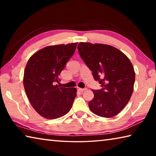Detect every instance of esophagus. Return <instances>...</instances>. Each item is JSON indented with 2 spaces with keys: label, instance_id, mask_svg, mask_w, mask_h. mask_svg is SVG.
<instances>
[{
  "label": "esophagus",
  "instance_id": "esophagus-1",
  "mask_svg": "<svg viewBox=\"0 0 156 156\" xmlns=\"http://www.w3.org/2000/svg\"><path fill=\"white\" fill-rule=\"evenodd\" d=\"M78 90L81 91V92H83V91L87 90V88H83H83H78Z\"/></svg>",
  "mask_w": 156,
  "mask_h": 156
}]
</instances>
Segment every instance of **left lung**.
Instances as JSON below:
<instances>
[{
	"label": "left lung",
	"mask_w": 156,
	"mask_h": 156,
	"mask_svg": "<svg viewBox=\"0 0 156 156\" xmlns=\"http://www.w3.org/2000/svg\"><path fill=\"white\" fill-rule=\"evenodd\" d=\"M78 49L102 87L92 90L94 98L89 102V109L100 117L118 115L133 91L135 72L131 61L119 49L108 44L80 43Z\"/></svg>",
	"instance_id": "obj_1"
}]
</instances>
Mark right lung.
Returning <instances> with one entry per match:
<instances>
[{
  "instance_id": "right-lung-1",
  "label": "right lung",
  "mask_w": 156,
  "mask_h": 156,
  "mask_svg": "<svg viewBox=\"0 0 156 156\" xmlns=\"http://www.w3.org/2000/svg\"><path fill=\"white\" fill-rule=\"evenodd\" d=\"M77 44L44 47L35 53L26 65L23 78L26 94L34 109L47 119L62 117L72 107L76 89L61 87L57 83Z\"/></svg>"
}]
</instances>
